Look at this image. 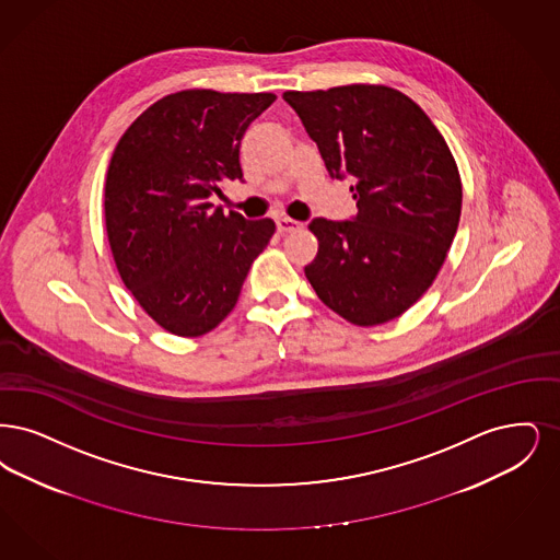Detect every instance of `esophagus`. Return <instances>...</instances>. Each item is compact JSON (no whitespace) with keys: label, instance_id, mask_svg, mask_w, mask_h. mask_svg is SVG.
<instances>
[{"label":"esophagus","instance_id":"obj_1","mask_svg":"<svg viewBox=\"0 0 560 560\" xmlns=\"http://www.w3.org/2000/svg\"><path fill=\"white\" fill-rule=\"evenodd\" d=\"M276 223H278V232H280V234H289V232H294V230H301V228H303L301 221H294V219L291 218H280Z\"/></svg>","mask_w":560,"mask_h":560}]
</instances>
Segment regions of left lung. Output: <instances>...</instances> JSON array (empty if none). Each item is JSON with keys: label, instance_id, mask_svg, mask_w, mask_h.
Instances as JSON below:
<instances>
[{"label": "left lung", "instance_id": "8db88e82", "mask_svg": "<svg viewBox=\"0 0 560 560\" xmlns=\"http://www.w3.org/2000/svg\"><path fill=\"white\" fill-rule=\"evenodd\" d=\"M337 179L349 175L353 221L317 218L305 276L324 305L355 326L401 316L429 291L454 243L463 182L424 110L387 85L284 92Z\"/></svg>", "mask_w": 560, "mask_h": 560}]
</instances>
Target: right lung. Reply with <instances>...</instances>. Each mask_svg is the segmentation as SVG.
<instances>
[{"label":"right lung","mask_w":560,"mask_h":560,"mask_svg":"<svg viewBox=\"0 0 560 560\" xmlns=\"http://www.w3.org/2000/svg\"><path fill=\"white\" fill-rule=\"evenodd\" d=\"M273 94L184 90L127 127L113 152L104 219L122 284L161 328L200 337L228 316L271 219L223 213L211 198L243 179L241 142Z\"/></svg>","instance_id":"add662e5"}]
</instances>
